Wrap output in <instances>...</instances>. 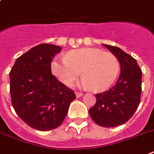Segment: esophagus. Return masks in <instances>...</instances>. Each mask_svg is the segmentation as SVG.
Returning a JSON list of instances; mask_svg holds the SVG:
<instances>
[{
	"label": "esophagus",
	"instance_id": "1",
	"mask_svg": "<svg viewBox=\"0 0 154 154\" xmlns=\"http://www.w3.org/2000/svg\"><path fill=\"white\" fill-rule=\"evenodd\" d=\"M83 95V94L81 92H76V96H77V98H80V97H82Z\"/></svg>",
	"mask_w": 154,
	"mask_h": 154
}]
</instances>
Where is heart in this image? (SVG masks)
<instances>
[{
  "instance_id": "1",
  "label": "heart",
  "mask_w": 154,
  "mask_h": 154,
  "mask_svg": "<svg viewBox=\"0 0 154 154\" xmlns=\"http://www.w3.org/2000/svg\"><path fill=\"white\" fill-rule=\"evenodd\" d=\"M51 69L54 76L67 86L72 85L82 72V86L101 92L115 82L120 66L118 59L111 52L82 48L69 51L63 59L53 60Z\"/></svg>"
}]
</instances>
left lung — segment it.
Returning <instances> with one entry per match:
<instances>
[{"label":"left lung","mask_w":154,"mask_h":154,"mask_svg":"<svg viewBox=\"0 0 154 154\" xmlns=\"http://www.w3.org/2000/svg\"><path fill=\"white\" fill-rule=\"evenodd\" d=\"M103 46L118 59L121 72L113 87L96 94L95 105L89 113L98 125L112 128L125 124L137 111L140 102L142 71L137 60L119 48Z\"/></svg>","instance_id":"1"}]
</instances>
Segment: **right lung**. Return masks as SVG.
<instances>
[{
  "label": "right lung",
  "mask_w": 154,
  "mask_h": 154,
  "mask_svg": "<svg viewBox=\"0 0 154 154\" xmlns=\"http://www.w3.org/2000/svg\"><path fill=\"white\" fill-rule=\"evenodd\" d=\"M60 50L48 43L34 47L17 59L9 72L13 107L26 124L38 131L58 128L76 98L73 90L51 73L52 60Z\"/></svg>",
  "instance_id": "add662e5"
}]
</instances>
